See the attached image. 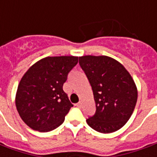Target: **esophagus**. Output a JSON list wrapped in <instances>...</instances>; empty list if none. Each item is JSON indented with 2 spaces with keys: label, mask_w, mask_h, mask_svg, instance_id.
Listing matches in <instances>:
<instances>
[{
  "label": "esophagus",
  "mask_w": 157,
  "mask_h": 157,
  "mask_svg": "<svg viewBox=\"0 0 157 157\" xmlns=\"http://www.w3.org/2000/svg\"><path fill=\"white\" fill-rule=\"evenodd\" d=\"M82 103L81 101H80V102H78V103L76 104V106H77V107H82Z\"/></svg>",
  "instance_id": "obj_1"
}]
</instances>
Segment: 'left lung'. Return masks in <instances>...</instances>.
<instances>
[{"mask_svg": "<svg viewBox=\"0 0 157 157\" xmlns=\"http://www.w3.org/2000/svg\"><path fill=\"white\" fill-rule=\"evenodd\" d=\"M79 64L92 87L96 105L87 124L101 133L119 130L137 103V87L131 75L118 61L106 56H81Z\"/></svg>", "mask_w": 157, "mask_h": 157, "instance_id": "8db88e82", "label": "left lung"}]
</instances>
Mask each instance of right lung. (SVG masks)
<instances>
[{
    "label": "right lung",
    "instance_id": "right-lung-1",
    "mask_svg": "<svg viewBox=\"0 0 157 157\" xmlns=\"http://www.w3.org/2000/svg\"><path fill=\"white\" fill-rule=\"evenodd\" d=\"M77 63V56H48L25 72L18 86L15 104L30 128L47 132L63 123L73 104L63 86Z\"/></svg>",
    "mask_w": 157,
    "mask_h": 157
}]
</instances>
